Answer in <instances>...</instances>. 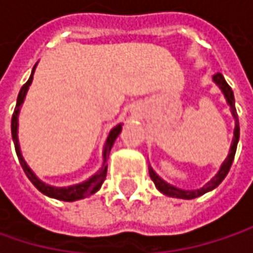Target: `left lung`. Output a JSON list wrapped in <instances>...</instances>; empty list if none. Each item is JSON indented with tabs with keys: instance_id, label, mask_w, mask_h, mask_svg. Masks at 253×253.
Instances as JSON below:
<instances>
[{
	"instance_id": "1",
	"label": "left lung",
	"mask_w": 253,
	"mask_h": 253,
	"mask_svg": "<svg viewBox=\"0 0 253 253\" xmlns=\"http://www.w3.org/2000/svg\"><path fill=\"white\" fill-rule=\"evenodd\" d=\"M212 79H214V82L220 86V89L223 90V93H224V96H226V99H227L228 105H230V108H231V113H233L234 122H236V127H234V137H233V143H231V148H230V154H228V157L226 158V161L223 163V166H221L220 171L217 173V176L214 177L211 181H208L204 187L198 189V190H183V189H177V187H174V186H171V184L166 183L161 177L157 176V174H155V171L149 167V176H151V178H152V181L155 183L157 189H158L160 192H163L164 195H167V196H173V198H178V199H195V198H198V196H201V195H204V193H207V192H210V190L215 189V187H217V186L224 180V177L227 176L228 170H230V167H231V164H233L234 154H236V149H237L239 134H240L239 119H237V113H236V108H234V95H233L231 87L228 86V83L224 80V77H223L221 73L214 75Z\"/></svg>"
}]
</instances>
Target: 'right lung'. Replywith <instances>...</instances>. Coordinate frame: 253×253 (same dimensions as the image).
I'll return each mask as SVG.
<instances>
[{"mask_svg": "<svg viewBox=\"0 0 253 253\" xmlns=\"http://www.w3.org/2000/svg\"><path fill=\"white\" fill-rule=\"evenodd\" d=\"M36 66V64H35ZM33 72H35V67L32 70V75L29 77V80L26 82L25 84L22 86L20 92H19V96H17V104H16V108H14V113H13V117H11V136H13V140H14V148H16V154L19 157V161H20V166L25 171V174L27 178L33 183V186L42 192L43 195L49 196V198H55V199H60V201H66V202H73L77 199H83L92 193H95L96 190H99L101 184L104 183L105 177H107V158L110 155V151L114 145V140L117 139V136L120 134L122 131V125L116 126L108 134L107 137V142H105V146H104V164L101 167V170L98 173H95L93 176L90 177L89 180L83 181V183H79L75 186H67V187H55V186H49V184H45L43 181H41L38 177L33 174V171L27 167V164L25 163L22 154H20V146H19V139H17V116H19V110H20V105L23 104L26 96V92L29 89V84L32 83V79H33Z\"/></svg>", "mask_w": 253, "mask_h": 253, "instance_id": "right-lung-1", "label": "right lung"}]
</instances>
